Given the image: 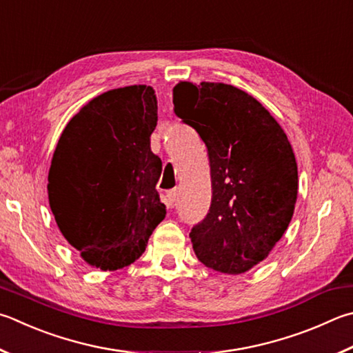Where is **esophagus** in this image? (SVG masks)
I'll list each match as a JSON object with an SVG mask.
<instances>
[{
  "label": "esophagus",
  "instance_id": "obj_1",
  "mask_svg": "<svg viewBox=\"0 0 353 353\" xmlns=\"http://www.w3.org/2000/svg\"><path fill=\"white\" fill-rule=\"evenodd\" d=\"M176 197H177V190L176 188L166 191V201H168V205H171V207L174 205Z\"/></svg>",
  "mask_w": 353,
  "mask_h": 353
}]
</instances>
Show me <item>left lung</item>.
Returning <instances> with one entry per match:
<instances>
[{"mask_svg": "<svg viewBox=\"0 0 353 353\" xmlns=\"http://www.w3.org/2000/svg\"><path fill=\"white\" fill-rule=\"evenodd\" d=\"M174 112L208 150L211 205L190 233L197 259L239 274L283 238L298 196V166L285 132L252 95L225 83L181 81Z\"/></svg>", "mask_w": 353, "mask_h": 353, "instance_id": "8db88e82", "label": "left lung"}]
</instances>
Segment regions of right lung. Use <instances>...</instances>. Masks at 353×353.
<instances>
[{"label": "right lung", "mask_w": 353, "mask_h": 353, "mask_svg": "<svg viewBox=\"0 0 353 353\" xmlns=\"http://www.w3.org/2000/svg\"><path fill=\"white\" fill-rule=\"evenodd\" d=\"M156 125L154 89L119 88L83 106L57 143L50 210L66 241L101 270L139 259L166 214L156 190L162 160L151 151Z\"/></svg>", "instance_id": "1"}]
</instances>
